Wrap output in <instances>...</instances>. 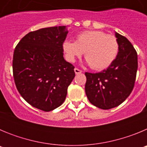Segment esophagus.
<instances>
[{
    "instance_id": "1",
    "label": "esophagus",
    "mask_w": 147,
    "mask_h": 147,
    "mask_svg": "<svg viewBox=\"0 0 147 147\" xmlns=\"http://www.w3.org/2000/svg\"><path fill=\"white\" fill-rule=\"evenodd\" d=\"M74 72L76 74H81L82 71H81V70L80 69H78V68H74Z\"/></svg>"
}]
</instances>
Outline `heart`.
Listing matches in <instances>:
<instances>
[{
    "mask_svg": "<svg viewBox=\"0 0 147 147\" xmlns=\"http://www.w3.org/2000/svg\"><path fill=\"white\" fill-rule=\"evenodd\" d=\"M119 42L114 36L102 31H86L79 34L76 42L66 40L62 49L69 62H74L85 52V57L96 71L108 67L117 57Z\"/></svg>",
    "mask_w": 147,
    "mask_h": 147,
    "instance_id": "obj_1",
    "label": "heart"
}]
</instances>
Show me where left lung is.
I'll return each mask as SVG.
<instances>
[{"label": "left lung", "instance_id": "1", "mask_svg": "<svg viewBox=\"0 0 147 147\" xmlns=\"http://www.w3.org/2000/svg\"><path fill=\"white\" fill-rule=\"evenodd\" d=\"M119 52L113 63L102 72L85 73V93L96 107L109 110L117 107L129 96L134 87L138 69V55L125 37L115 32Z\"/></svg>", "mask_w": 147, "mask_h": 147}]
</instances>
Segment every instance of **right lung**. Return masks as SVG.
<instances>
[{
  "instance_id": "right-lung-1",
  "label": "right lung",
  "mask_w": 147,
  "mask_h": 147,
  "mask_svg": "<svg viewBox=\"0 0 147 147\" xmlns=\"http://www.w3.org/2000/svg\"><path fill=\"white\" fill-rule=\"evenodd\" d=\"M67 26L31 32L17 45L13 76L21 96L34 107L49 112L59 107L75 76L74 67L63 57Z\"/></svg>"
}]
</instances>
